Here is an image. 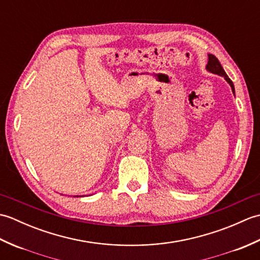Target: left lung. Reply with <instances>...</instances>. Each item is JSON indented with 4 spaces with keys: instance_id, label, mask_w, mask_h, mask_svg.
Listing matches in <instances>:
<instances>
[{
    "instance_id": "1",
    "label": "left lung",
    "mask_w": 260,
    "mask_h": 260,
    "mask_svg": "<svg viewBox=\"0 0 260 260\" xmlns=\"http://www.w3.org/2000/svg\"><path fill=\"white\" fill-rule=\"evenodd\" d=\"M208 59H209V61H208V63H207L206 69H207L208 71H210V73L214 74V75H218V76L223 77V78H224L225 80H227V82L230 85L231 90H233L234 95H235V86H234V84H233V81L230 80V78L227 76V74H225V71L223 70L222 66L220 64L219 60H218L217 58H215V57L213 56V54H208Z\"/></svg>"
}]
</instances>
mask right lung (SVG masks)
Here are the masks:
<instances>
[{
  "instance_id": "1",
  "label": "right lung",
  "mask_w": 260,
  "mask_h": 260,
  "mask_svg": "<svg viewBox=\"0 0 260 260\" xmlns=\"http://www.w3.org/2000/svg\"><path fill=\"white\" fill-rule=\"evenodd\" d=\"M77 197H78V196H77Z\"/></svg>"
}]
</instances>
